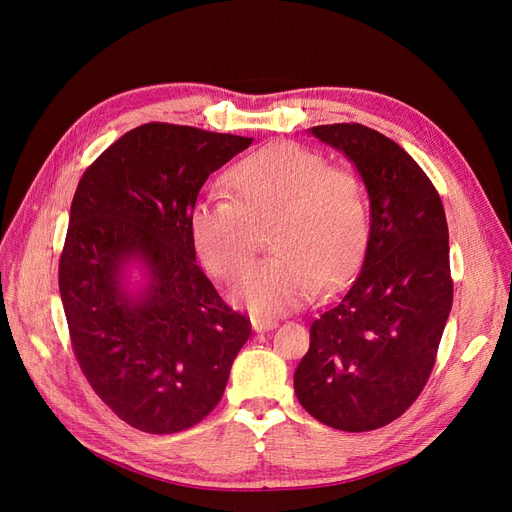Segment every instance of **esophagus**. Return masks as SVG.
I'll list each match as a JSON object with an SVG mask.
<instances>
[{
	"label": "esophagus",
	"mask_w": 512,
	"mask_h": 512,
	"mask_svg": "<svg viewBox=\"0 0 512 512\" xmlns=\"http://www.w3.org/2000/svg\"><path fill=\"white\" fill-rule=\"evenodd\" d=\"M277 327V322L271 320V318H252V329L256 333H265V331H271Z\"/></svg>",
	"instance_id": "esophagus-1"
}]
</instances>
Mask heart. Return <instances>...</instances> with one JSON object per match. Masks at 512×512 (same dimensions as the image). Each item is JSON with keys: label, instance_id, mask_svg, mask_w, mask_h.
I'll return each instance as SVG.
<instances>
[{"label": "heart", "instance_id": "b5f03b06", "mask_svg": "<svg viewBox=\"0 0 512 512\" xmlns=\"http://www.w3.org/2000/svg\"><path fill=\"white\" fill-rule=\"evenodd\" d=\"M232 200L205 198L190 211V237L205 267L226 282L243 277L270 228L276 254L253 268L235 299L254 314H284L361 265L369 207L361 181L320 153L275 143L230 168Z\"/></svg>", "mask_w": 512, "mask_h": 512}]
</instances>
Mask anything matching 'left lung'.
I'll list each match as a JSON object with an SVG mask.
<instances>
[{"instance_id": "obj_1", "label": "left lung", "mask_w": 512, "mask_h": 512, "mask_svg": "<svg viewBox=\"0 0 512 512\" xmlns=\"http://www.w3.org/2000/svg\"><path fill=\"white\" fill-rule=\"evenodd\" d=\"M342 151L369 196V239L352 286L314 318L294 393L342 431L389 425L421 395L453 305L440 194L408 153L361 123L309 130Z\"/></svg>"}]
</instances>
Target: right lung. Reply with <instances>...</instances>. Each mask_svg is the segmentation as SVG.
Wrapping results in <instances>:
<instances>
[{
  "instance_id": "1",
  "label": "right lung",
  "mask_w": 512,
  "mask_h": 512,
  "mask_svg": "<svg viewBox=\"0 0 512 512\" xmlns=\"http://www.w3.org/2000/svg\"><path fill=\"white\" fill-rule=\"evenodd\" d=\"M252 138L145 123L74 192L59 294L87 382L121 421L188 429L218 406L252 324L196 265L190 211L211 173ZM138 268L142 284L129 282Z\"/></svg>"
}]
</instances>
